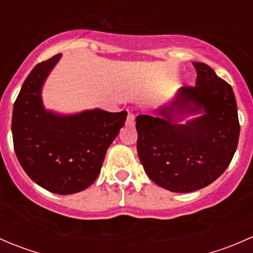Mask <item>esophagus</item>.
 Masks as SVG:
<instances>
[{"instance_id": "esophagus-1", "label": "esophagus", "mask_w": 253, "mask_h": 253, "mask_svg": "<svg viewBox=\"0 0 253 253\" xmlns=\"http://www.w3.org/2000/svg\"><path fill=\"white\" fill-rule=\"evenodd\" d=\"M134 119H136V116H134L133 112H128V115H127L126 125H128V126H132V125L134 124Z\"/></svg>"}]
</instances>
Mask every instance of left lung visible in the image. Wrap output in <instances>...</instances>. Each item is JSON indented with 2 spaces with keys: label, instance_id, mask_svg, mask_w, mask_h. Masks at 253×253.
I'll return each mask as SVG.
<instances>
[{
  "label": "left lung",
  "instance_id": "left-lung-1",
  "mask_svg": "<svg viewBox=\"0 0 253 253\" xmlns=\"http://www.w3.org/2000/svg\"><path fill=\"white\" fill-rule=\"evenodd\" d=\"M196 85L183 86L162 116L138 115L137 152L144 171L160 187L172 192H193L215 181L230 164L240 136L233 88L208 65L193 62ZM202 117L176 124L173 111Z\"/></svg>",
  "mask_w": 253,
  "mask_h": 253
}]
</instances>
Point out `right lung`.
Wrapping results in <instances>:
<instances>
[{
    "label": "right lung",
    "instance_id": "add662e5",
    "mask_svg": "<svg viewBox=\"0 0 253 253\" xmlns=\"http://www.w3.org/2000/svg\"><path fill=\"white\" fill-rule=\"evenodd\" d=\"M60 57L57 53L38 63L24 81L14 101L12 136L18 162L27 175L50 192L71 195L96 180L127 112L95 109L61 116L45 111L40 91Z\"/></svg>",
    "mask_w": 253,
    "mask_h": 253
}]
</instances>
